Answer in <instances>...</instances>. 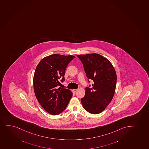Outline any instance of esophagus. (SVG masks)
<instances>
[{"mask_svg": "<svg viewBox=\"0 0 149 149\" xmlns=\"http://www.w3.org/2000/svg\"><path fill=\"white\" fill-rule=\"evenodd\" d=\"M73 91L74 92H77V91H78V89H73Z\"/></svg>", "mask_w": 149, "mask_h": 149, "instance_id": "obj_1", "label": "esophagus"}]
</instances>
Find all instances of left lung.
<instances>
[{"label":"left lung","mask_w":149,"mask_h":149,"mask_svg":"<svg viewBox=\"0 0 149 149\" xmlns=\"http://www.w3.org/2000/svg\"><path fill=\"white\" fill-rule=\"evenodd\" d=\"M82 62L88 78L94 82L85 88V95L81 99L82 105L88 112L97 114L110 104L115 93L116 84V71L107 59L99 54L77 55Z\"/></svg>","instance_id":"1"}]
</instances>
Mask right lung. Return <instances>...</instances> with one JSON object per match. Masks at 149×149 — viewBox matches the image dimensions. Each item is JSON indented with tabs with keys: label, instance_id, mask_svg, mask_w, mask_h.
I'll list each match as a JSON object with an SVG mask.
<instances>
[{
	"label": "right lung",
	"instance_id": "obj_1",
	"mask_svg": "<svg viewBox=\"0 0 149 149\" xmlns=\"http://www.w3.org/2000/svg\"><path fill=\"white\" fill-rule=\"evenodd\" d=\"M73 55L54 54L40 60L33 76V84L36 97L42 107L52 115L63 111L72 97L69 89L58 88L61 82L65 81L67 65Z\"/></svg>",
	"mask_w": 149,
	"mask_h": 149
}]
</instances>
